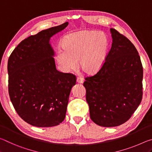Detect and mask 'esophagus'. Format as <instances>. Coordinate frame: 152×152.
<instances>
[{"label": "esophagus", "instance_id": "obj_1", "mask_svg": "<svg viewBox=\"0 0 152 152\" xmlns=\"http://www.w3.org/2000/svg\"><path fill=\"white\" fill-rule=\"evenodd\" d=\"M77 82L78 83H83V79L81 77H77Z\"/></svg>", "mask_w": 152, "mask_h": 152}]
</instances>
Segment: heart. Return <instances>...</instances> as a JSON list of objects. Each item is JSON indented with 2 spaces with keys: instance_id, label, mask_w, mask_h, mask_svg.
<instances>
[{
  "instance_id": "obj_1",
  "label": "heart",
  "mask_w": 152,
  "mask_h": 152,
  "mask_svg": "<svg viewBox=\"0 0 152 152\" xmlns=\"http://www.w3.org/2000/svg\"><path fill=\"white\" fill-rule=\"evenodd\" d=\"M105 34L95 31L83 30L67 35L56 53V63L64 71L75 70L77 62L82 71L88 74L98 72L105 61L108 49Z\"/></svg>"
}]
</instances>
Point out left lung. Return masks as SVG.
<instances>
[{"mask_svg":"<svg viewBox=\"0 0 152 152\" xmlns=\"http://www.w3.org/2000/svg\"><path fill=\"white\" fill-rule=\"evenodd\" d=\"M110 32L113 44L102 66L83 83L90 118L106 127L127 121L143 96V66L137 50L115 29Z\"/></svg>","mask_w":152,"mask_h":152,"instance_id":"obj_1","label":"left lung"}]
</instances>
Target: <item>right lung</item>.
Returning a JSON list of instances; mask_svg holds the SVG:
<instances>
[{"instance_id": "obj_1", "label": "right lung", "mask_w": 152, "mask_h": 152, "mask_svg": "<svg viewBox=\"0 0 152 152\" xmlns=\"http://www.w3.org/2000/svg\"><path fill=\"white\" fill-rule=\"evenodd\" d=\"M68 24L66 22L28 37L9 56L10 99L19 116L31 125L54 126L65 118L76 77L56 70L50 39Z\"/></svg>"}]
</instances>
